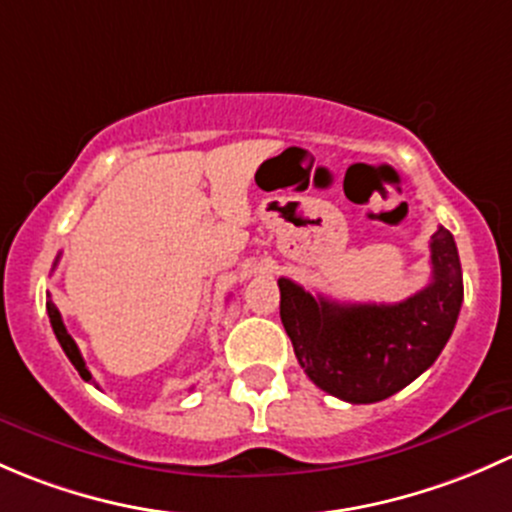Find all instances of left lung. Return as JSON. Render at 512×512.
Wrapping results in <instances>:
<instances>
[{"mask_svg": "<svg viewBox=\"0 0 512 512\" xmlns=\"http://www.w3.org/2000/svg\"><path fill=\"white\" fill-rule=\"evenodd\" d=\"M431 283L402 303H337L278 278L281 323L305 374L350 404L392 397L429 370L456 328L461 261L451 231L431 236Z\"/></svg>", "mask_w": 512, "mask_h": 512, "instance_id": "1", "label": "left lung"}]
</instances>
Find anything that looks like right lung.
<instances>
[{"label":"right lung","mask_w":512,"mask_h":512,"mask_svg":"<svg viewBox=\"0 0 512 512\" xmlns=\"http://www.w3.org/2000/svg\"><path fill=\"white\" fill-rule=\"evenodd\" d=\"M46 310H49V320H51V328H54V333H56V340L61 342L63 352H66V357H68V360H71V365L76 367L78 374H81V377L86 379V382H93L91 372H88L86 362H83L81 352H78V345H76V342H73V337L68 335L66 325H63V320H61L59 308H56L54 300H51V298L46 300Z\"/></svg>","instance_id":"right-lung-1"}]
</instances>
